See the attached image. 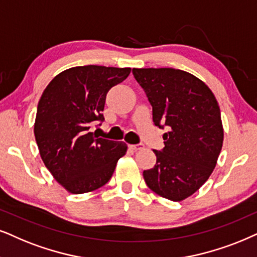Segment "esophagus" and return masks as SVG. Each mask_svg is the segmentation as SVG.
Listing matches in <instances>:
<instances>
[{
    "instance_id": "34e87169",
    "label": "esophagus",
    "mask_w": 257,
    "mask_h": 257,
    "mask_svg": "<svg viewBox=\"0 0 257 257\" xmlns=\"http://www.w3.org/2000/svg\"><path fill=\"white\" fill-rule=\"evenodd\" d=\"M129 148L133 149V151H135V152L142 151V149H144V145H131L129 146Z\"/></svg>"
}]
</instances>
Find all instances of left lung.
<instances>
[{"label":"left lung","instance_id":"obj_1","mask_svg":"<svg viewBox=\"0 0 257 257\" xmlns=\"http://www.w3.org/2000/svg\"><path fill=\"white\" fill-rule=\"evenodd\" d=\"M153 108V122L166 126L157 164L144 171L147 186L159 196L180 201L199 190L216 167L223 146L219 105L212 91L186 71L133 69Z\"/></svg>","mask_w":257,"mask_h":257}]
</instances>
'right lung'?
Listing matches in <instances>:
<instances>
[{
    "label": "right lung",
    "mask_w": 257,
    "mask_h": 257,
    "mask_svg": "<svg viewBox=\"0 0 257 257\" xmlns=\"http://www.w3.org/2000/svg\"><path fill=\"white\" fill-rule=\"evenodd\" d=\"M131 67H71L51 80L39 100L34 135L45 166L65 190L91 192L105 185L126 145L90 132L102 122L108 91L129 76Z\"/></svg>",
    "instance_id": "obj_1"
}]
</instances>
